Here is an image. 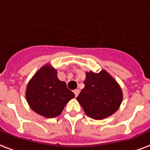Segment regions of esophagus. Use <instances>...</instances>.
I'll use <instances>...</instances> for the list:
<instances>
[{"instance_id": "1", "label": "esophagus", "mask_w": 150, "mask_h": 150, "mask_svg": "<svg viewBox=\"0 0 150 150\" xmlns=\"http://www.w3.org/2000/svg\"><path fill=\"white\" fill-rule=\"evenodd\" d=\"M74 94H75V96L76 97V96L79 95V93H80V91H79L78 89H76V90H74Z\"/></svg>"}]
</instances>
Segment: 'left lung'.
Listing matches in <instances>:
<instances>
[{
    "mask_svg": "<svg viewBox=\"0 0 150 150\" xmlns=\"http://www.w3.org/2000/svg\"><path fill=\"white\" fill-rule=\"evenodd\" d=\"M84 88L76 97L83 111L92 119L102 120L113 114L122 103V90L114 78L102 69L86 73Z\"/></svg>",
    "mask_w": 150,
    "mask_h": 150,
    "instance_id": "obj_1",
    "label": "left lung"
}]
</instances>
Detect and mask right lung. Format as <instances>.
<instances>
[{
	"label": "right lung",
	"mask_w": 150,
	"mask_h": 150,
	"mask_svg": "<svg viewBox=\"0 0 150 150\" xmlns=\"http://www.w3.org/2000/svg\"><path fill=\"white\" fill-rule=\"evenodd\" d=\"M75 95L64 81H59L57 70L49 64L42 67L29 81L25 98L35 112L47 118L61 114L65 105Z\"/></svg>",
	"instance_id": "1"
}]
</instances>
